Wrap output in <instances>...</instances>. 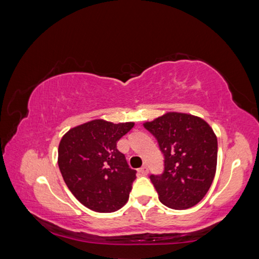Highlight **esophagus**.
<instances>
[{
	"instance_id": "esophagus-1",
	"label": "esophagus",
	"mask_w": 259,
	"mask_h": 259,
	"mask_svg": "<svg viewBox=\"0 0 259 259\" xmlns=\"http://www.w3.org/2000/svg\"><path fill=\"white\" fill-rule=\"evenodd\" d=\"M139 171H140V173L143 174V175H147V174H148V167H147V166L145 165V166L141 167V168H139Z\"/></svg>"
}]
</instances>
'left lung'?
<instances>
[{"label": "left lung", "mask_w": 259, "mask_h": 259, "mask_svg": "<svg viewBox=\"0 0 259 259\" xmlns=\"http://www.w3.org/2000/svg\"><path fill=\"white\" fill-rule=\"evenodd\" d=\"M164 156V171L149 179L164 205L185 210L203 199L213 182L217 137L204 120L197 116L169 112L146 122Z\"/></svg>", "instance_id": "left-lung-1"}]
</instances>
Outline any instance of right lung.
I'll use <instances>...</instances> for the list:
<instances>
[{
	"mask_svg": "<svg viewBox=\"0 0 259 259\" xmlns=\"http://www.w3.org/2000/svg\"><path fill=\"white\" fill-rule=\"evenodd\" d=\"M134 124L93 120L70 129L60 140V173L73 195L89 209L110 213L128 201L137 171L116 143Z\"/></svg>",
	"mask_w": 259,
	"mask_h": 259,
	"instance_id": "add662e5",
	"label": "right lung"
}]
</instances>
